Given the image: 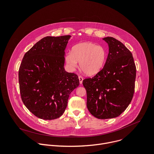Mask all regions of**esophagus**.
<instances>
[{"instance_id": "34e87169", "label": "esophagus", "mask_w": 154, "mask_h": 154, "mask_svg": "<svg viewBox=\"0 0 154 154\" xmlns=\"http://www.w3.org/2000/svg\"><path fill=\"white\" fill-rule=\"evenodd\" d=\"M79 82H80V83L82 84V82H83V77L81 76V75H79Z\"/></svg>"}]
</instances>
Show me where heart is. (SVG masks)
Here are the masks:
<instances>
[{"mask_svg":"<svg viewBox=\"0 0 154 154\" xmlns=\"http://www.w3.org/2000/svg\"><path fill=\"white\" fill-rule=\"evenodd\" d=\"M107 52L104 47L92 42H83L72 47L71 52L65 55L69 67L75 68L80 62V69L86 75H94L104 66Z\"/></svg>","mask_w":154,"mask_h":154,"instance_id":"obj_1","label":"heart"}]
</instances>
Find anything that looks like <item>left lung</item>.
<instances>
[{
    "instance_id": "obj_1",
    "label": "left lung",
    "mask_w": 154,
    "mask_h": 154,
    "mask_svg": "<svg viewBox=\"0 0 154 154\" xmlns=\"http://www.w3.org/2000/svg\"><path fill=\"white\" fill-rule=\"evenodd\" d=\"M109 53L102 69L83 80L86 90V105L90 113L101 119L119 116L134 97L136 66L130 51L113 37L103 38Z\"/></svg>"
}]
</instances>
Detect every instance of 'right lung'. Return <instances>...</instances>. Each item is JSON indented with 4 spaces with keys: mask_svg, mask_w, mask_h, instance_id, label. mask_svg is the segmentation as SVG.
I'll return each instance as SVG.
<instances>
[{
    "mask_svg": "<svg viewBox=\"0 0 154 154\" xmlns=\"http://www.w3.org/2000/svg\"><path fill=\"white\" fill-rule=\"evenodd\" d=\"M70 35L46 36L27 51L19 69L21 99L36 117H60L71 93L79 85L77 74L64 71V50Z\"/></svg>",
    "mask_w": 154,
    "mask_h": 154,
    "instance_id": "1",
    "label": "right lung"
}]
</instances>
